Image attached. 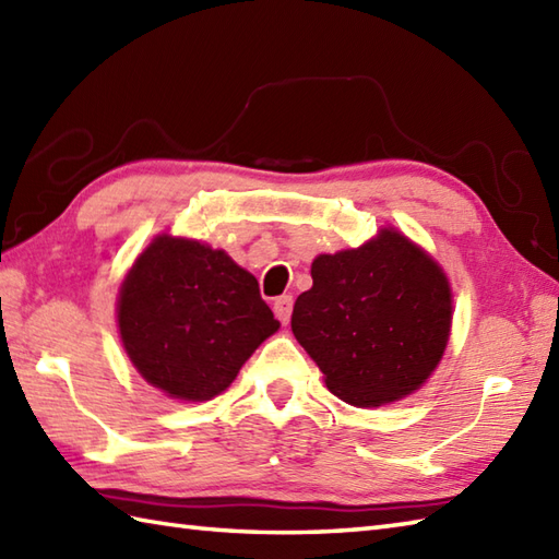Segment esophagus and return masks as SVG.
<instances>
[{
	"instance_id": "esophagus-1",
	"label": "esophagus",
	"mask_w": 559,
	"mask_h": 559,
	"mask_svg": "<svg viewBox=\"0 0 559 559\" xmlns=\"http://www.w3.org/2000/svg\"><path fill=\"white\" fill-rule=\"evenodd\" d=\"M273 314L278 317L281 324H288L293 314V295H281V298L273 302Z\"/></svg>"
}]
</instances>
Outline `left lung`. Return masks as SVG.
<instances>
[{
    "label": "left lung",
    "instance_id": "obj_1",
    "mask_svg": "<svg viewBox=\"0 0 559 559\" xmlns=\"http://www.w3.org/2000/svg\"><path fill=\"white\" fill-rule=\"evenodd\" d=\"M293 334L329 391L358 408L413 394L435 372L451 331V288L437 261L394 228L312 261Z\"/></svg>",
    "mask_w": 559,
    "mask_h": 559
}]
</instances>
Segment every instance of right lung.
<instances>
[{
    "instance_id": "right-lung-1",
    "label": "right lung",
    "mask_w": 559,
    "mask_h": 559,
    "mask_svg": "<svg viewBox=\"0 0 559 559\" xmlns=\"http://www.w3.org/2000/svg\"><path fill=\"white\" fill-rule=\"evenodd\" d=\"M117 324L136 372L180 401L218 396L281 326L252 273L223 249L168 233L124 276Z\"/></svg>"
}]
</instances>
